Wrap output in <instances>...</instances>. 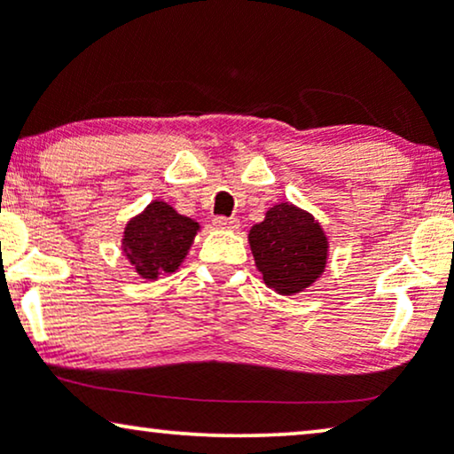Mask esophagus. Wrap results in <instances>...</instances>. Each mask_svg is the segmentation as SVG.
<instances>
[{
    "mask_svg": "<svg viewBox=\"0 0 454 454\" xmlns=\"http://www.w3.org/2000/svg\"><path fill=\"white\" fill-rule=\"evenodd\" d=\"M213 223H215L216 227H221V229H238L239 227V221L235 219V216H223V215H219V216H215Z\"/></svg>",
    "mask_w": 454,
    "mask_h": 454,
    "instance_id": "1",
    "label": "esophagus"
}]
</instances>
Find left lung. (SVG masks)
<instances>
[{
	"label": "left lung",
	"instance_id": "8db88e82",
	"mask_svg": "<svg viewBox=\"0 0 454 454\" xmlns=\"http://www.w3.org/2000/svg\"><path fill=\"white\" fill-rule=\"evenodd\" d=\"M250 246L264 283L291 295L312 285L326 264V238L308 213L283 202L252 227Z\"/></svg>",
	"mask_w": 454,
	"mask_h": 454
}]
</instances>
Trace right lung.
I'll list each match as a JSON object with an SVG mask.
<instances>
[{"mask_svg": "<svg viewBox=\"0 0 454 454\" xmlns=\"http://www.w3.org/2000/svg\"><path fill=\"white\" fill-rule=\"evenodd\" d=\"M198 231V223L177 215L169 204L153 202L145 213L128 223L123 250L138 275L159 278L182 264Z\"/></svg>", "mask_w": 454, "mask_h": 454, "instance_id": "obj_1", "label": "right lung"}]
</instances>
